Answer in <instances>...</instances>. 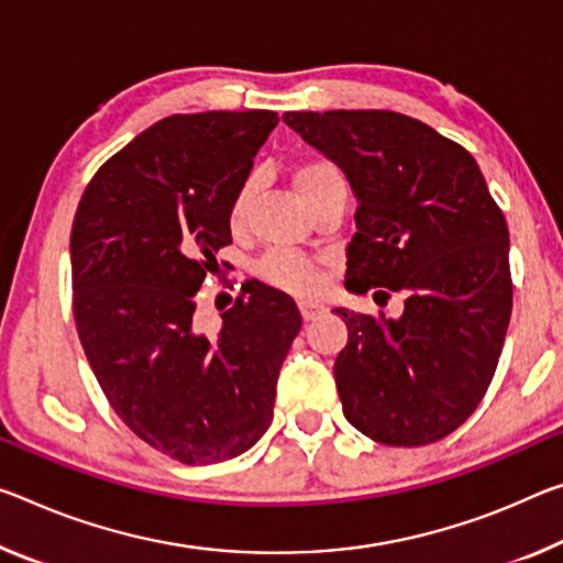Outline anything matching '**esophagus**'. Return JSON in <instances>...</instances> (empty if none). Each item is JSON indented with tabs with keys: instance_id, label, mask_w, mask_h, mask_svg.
<instances>
[{
	"instance_id": "obj_1",
	"label": "esophagus",
	"mask_w": 563,
	"mask_h": 563,
	"mask_svg": "<svg viewBox=\"0 0 563 563\" xmlns=\"http://www.w3.org/2000/svg\"><path fill=\"white\" fill-rule=\"evenodd\" d=\"M325 313L323 306H318V302H310V300H300V316L302 320H316Z\"/></svg>"
}]
</instances>
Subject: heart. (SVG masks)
Returning a JSON list of instances; mask_svg holds the SVG:
<instances>
[{"label":"heart","instance_id":"obj_1","mask_svg":"<svg viewBox=\"0 0 563 563\" xmlns=\"http://www.w3.org/2000/svg\"><path fill=\"white\" fill-rule=\"evenodd\" d=\"M343 175L333 163L328 159H313V163H306L296 169L292 175V183H296L298 192L302 200H310L320 190V187L328 183H341ZM250 195H253V183H245L243 190L238 192L233 202V222L245 216ZM261 275L278 288L296 292V296H313L320 288V273L318 267L298 253H290V250H275V253L265 255L261 263Z\"/></svg>","mask_w":563,"mask_h":563}]
</instances>
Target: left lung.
<instances>
[{
  "label": "left lung",
  "mask_w": 563,
  "mask_h": 563,
  "mask_svg": "<svg viewBox=\"0 0 563 563\" xmlns=\"http://www.w3.org/2000/svg\"><path fill=\"white\" fill-rule=\"evenodd\" d=\"M290 130L341 167L355 235L345 290L404 292V313L335 308L347 343L333 373L347 423L386 445H426L484 398L511 318L508 228L456 142L386 110L285 112Z\"/></svg>",
  "instance_id": "obj_1"
}]
</instances>
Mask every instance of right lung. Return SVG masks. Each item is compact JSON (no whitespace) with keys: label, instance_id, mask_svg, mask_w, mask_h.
I'll return each instance as SVG.
<instances>
[{"label":"right lung","instance_id":"1","mask_svg":"<svg viewBox=\"0 0 563 563\" xmlns=\"http://www.w3.org/2000/svg\"><path fill=\"white\" fill-rule=\"evenodd\" d=\"M278 114H173L97 169L69 261L75 320L97 380L130 431L187 466L235 459L273 421L296 300L250 285L216 335L195 296L233 243L230 216Z\"/></svg>","mask_w":563,"mask_h":563}]
</instances>
